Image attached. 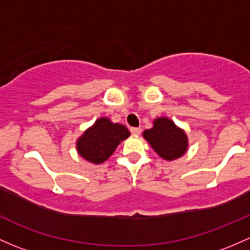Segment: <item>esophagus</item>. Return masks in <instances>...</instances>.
<instances>
[{
	"mask_svg": "<svg viewBox=\"0 0 250 250\" xmlns=\"http://www.w3.org/2000/svg\"><path fill=\"white\" fill-rule=\"evenodd\" d=\"M131 133H132L133 136H139V135H141V128H139V127H132V128H131Z\"/></svg>",
	"mask_w": 250,
	"mask_h": 250,
	"instance_id": "esophagus-1",
	"label": "esophagus"
}]
</instances>
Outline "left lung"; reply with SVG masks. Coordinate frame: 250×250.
Returning a JSON list of instances; mask_svg holds the SVG:
<instances>
[{"label":"left lung","instance_id":"left-lung-1","mask_svg":"<svg viewBox=\"0 0 250 250\" xmlns=\"http://www.w3.org/2000/svg\"><path fill=\"white\" fill-rule=\"evenodd\" d=\"M143 138L161 158L174 161L182 157L188 150V137L168 117H158L152 127L143 132Z\"/></svg>","mask_w":250,"mask_h":250}]
</instances>
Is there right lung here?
<instances>
[{
	"label": "right lung",
	"mask_w": 250,
	"mask_h": 250,
	"mask_svg": "<svg viewBox=\"0 0 250 250\" xmlns=\"http://www.w3.org/2000/svg\"><path fill=\"white\" fill-rule=\"evenodd\" d=\"M130 135L126 126L113 123L107 117H101L77 138V154L89 163L101 165Z\"/></svg>",
	"instance_id": "right-lung-1"
}]
</instances>
